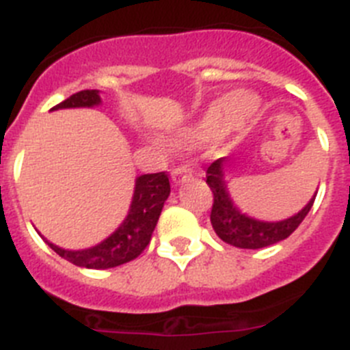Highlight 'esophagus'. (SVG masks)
Instances as JSON below:
<instances>
[{
  "label": "esophagus",
  "mask_w": 350,
  "mask_h": 350,
  "mask_svg": "<svg viewBox=\"0 0 350 350\" xmlns=\"http://www.w3.org/2000/svg\"><path fill=\"white\" fill-rule=\"evenodd\" d=\"M172 183L174 185H179L183 183V181H187L190 176H192V169H190V165H176L174 169H172Z\"/></svg>",
  "instance_id": "34e87169"
}]
</instances>
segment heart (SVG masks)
<instances>
[{
  "label": "heart",
  "instance_id": "heart-1",
  "mask_svg": "<svg viewBox=\"0 0 350 350\" xmlns=\"http://www.w3.org/2000/svg\"><path fill=\"white\" fill-rule=\"evenodd\" d=\"M243 95H234L230 98L218 100L213 103L204 118L193 126L190 132L185 135V139L190 142L209 141L221 133H226L234 124H241L252 118L257 111L255 102L241 103Z\"/></svg>",
  "mask_w": 350,
  "mask_h": 350
}]
</instances>
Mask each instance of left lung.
<instances>
[{
    "label": "left lung",
    "instance_id": "obj_1",
    "mask_svg": "<svg viewBox=\"0 0 350 350\" xmlns=\"http://www.w3.org/2000/svg\"><path fill=\"white\" fill-rule=\"evenodd\" d=\"M224 162L226 158H218L206 171V183L209 185L213 192V206H211V226L218 238L221 241L229 243L238 248H264L269 245L282 241L288 238L294 230L299 227L308 211L314 206V200L301 211L282 221H259L239 213V209L232 204L229 192H227L226 181H224Z\"/></svg>",
    "mask_w": 350,
    "mask_h": 350
}]
</instances>
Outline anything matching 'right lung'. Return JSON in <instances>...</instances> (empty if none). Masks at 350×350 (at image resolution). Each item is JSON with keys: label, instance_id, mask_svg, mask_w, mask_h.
<instances>
[{"label": "right lung", "instance_id": "obj_1", "mask_svg": "<svg viewBox=\"0 0 350 350\" xmlns=\"http://www.w3.org/2000/svg\"><path fill=\"white\" fill-rule=\"evenodd\" d=\"M98 90H84L74 93L62 103L54 105L53 109L68 107H93L98 105ZM171 193V183L165 172L139 176L135 181L132 206L129 217L120 226L116 232L109 236L105 241L88 250H63L53 243L45 241L59 257L68 262L90 269H107L116 267L124 262H130L144 252L150 245L153 230L162 213L163 202Z\"/></svg>", "mask_w": 350, "mask_h": 350}]
</instances>
